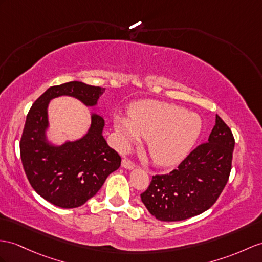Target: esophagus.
<instances>
[{"label": "esophagus", "mask_w": 262, "mask_h": 262, "mask_svg": "<svg viewBox=\"0 0 262 262\" xmlns=\"http://www.w3.org/2000/svg\"><path fill=\"white\" fill-rule=\"evenodd\" d=\"M122 167L127 169V170H132L133 168H136V164L133 163L131 160H129V159L124 158L122 160Z\"/></svg>", "instance_id": "esophagus-1"}]
</instances>
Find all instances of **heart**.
Wrapping results in <instances>:
<instances>
[{
	"mask_svg": "<svg viewBox=\"0 0 262 262\" xmlns=\"http://www.w3.org/2000/svg\"><path fill=\"white\" fill-rule=\"evenodd\" d=\"M114 130L120 148L146 139V149L152 162L159 167L180 163L193 148L202 131V120L183 107L158 101H142L129 110V117L116 116Z\"/></svg>",
	"mask_w": 262,
	"mask_h": 262,
	"instance_id": "b5f03b06",
	"label": "heart"
}]
</instances>
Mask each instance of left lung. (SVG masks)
I'll use <instances>...</instances> for the list:
<instances>
[{
    "label": "left lung",
    "instance_id": "8db88e82",
    "mask_svg": "<svg viewBox=\"0 0 262 262\" xmlns=\"http://www.w3.org/2000/svg\"><path fill=\"white\" fill-rule=\"evenodd\" d=\"M234 138L216 116L208 142L201 143L168 174L152 177L141 200L161 221H181L205 212L221 194L231 171Z\"/></svg>",
    "mask_w": 262,
    "mask_h": 262
}]
</instances>
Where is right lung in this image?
Here are the masks:
<instances>
[{
  "mask_svg": "<svg viewBox=\"0 0 262 262\" xmlns=\"http://www.w3.org/2000/svg\"><path fill=\"white\" fill-rule=\"evenodd\" d=\"M104 88L72 81L49 88L27 116L20 142L25 174L36 193L60 208H78L97 194L105 179L119 169L121 158L102 136L104 120L92 113L86 135L61 145L48 141L49 102L62 95L80 100L86 106L97 105Z\"/></svg>",
  "mask_w": 262,
  "mask_h": 262,
  "instance_id": "right-lung-1",
  "label": "right lung"
}]
</instances>
